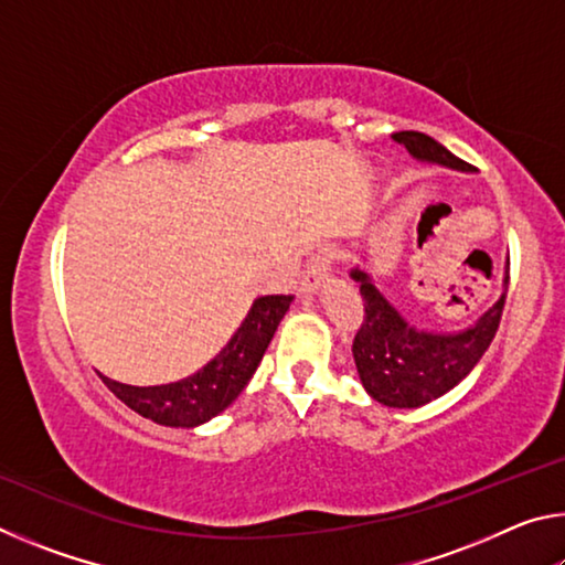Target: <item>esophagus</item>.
<instances>
[{
  "instance_id": "34e87169",
  "label": "esophagus",
  "mask_w": 565,
  "mask_h": 565,
  "mask_svg": "<svg viewBox=\"0 0 565 565\" xmlns=\"http://www.w3.org/2000/svg\"><path fill=\"white\" fill-rule=\"evenodd\" d=\"M331 279V254L323 248V252L313 254L309 264H306L303 279H301V291L313 296L321 286H327Z\"/></svg>"
}]
</instances>
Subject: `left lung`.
<instances>
[{
	"label": "left lung",
	"mask_w": 565,
	"mask_h": 565,
	"mask_svg": "<svg viewBox=\"0 0 565 565\" xmlns=\"http://www.w3.org/2000/svg\"><path fill=\"white\" fill-rule=\"evenodd\" d=\"M394 139L420 164L473 174V167L451 154L444 145L420 131H396ZM349 279L363 296L361 329L353 339V361L366 394L388 408H418L431 404L471 374L499 331L505 291H509V256H505L501 296L473 323L454 331L420 329L411 323L384 294L379 291L363 266H353Z\"/></svg>",
	"instance_id": "8db88e82"
}]
</instances>
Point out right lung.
<instances>
[{
	"mask_svg": "<svg viewBox=\"0 0 565 565\" xmlns=\"http://www.w3.org/2000/svg\"><path fill=\"white\" fill-rule=\"evenodd\" d=\"M294 296H259L234 337L196 374L161 386H129L99 374L114 396L159 426L196 428L222 414L259 369Z\"/></svg>",
	"mask_w": 565,
	"mask_h": 565,
	"instance_id": "add662e5",
	"label": "right lung"
}]
</instances>
